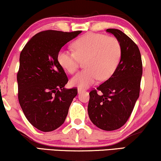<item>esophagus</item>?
I'll use <instances>...</instances> for the list:
<instances>
[{
  "label": "esophagus",
  "instance_id": "1",
  "mask_svg": "<svg viewBox=\"0 0 161 161\" xmlns=\"http://www.w3.org/2000/svg\"><path fill=\"white\" fill-rule=\"evenodd\" d=\"M84 92V89H81V88H78V92L79 94L80 93H81V92Z\"/></svg>",
  "mask_w": 161,
  "mask_h": 161
}]
</instances>
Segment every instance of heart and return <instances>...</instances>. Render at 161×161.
<instances>
[{
    "mask_svg": "<svg viewBox=\"0 0 161 161\" xmlns=\"http://www.w3.org/2000/svg\"><path fill=\"white\" fill-rule=\"evenodd\" d=\"M74 52L61 50L58 61L64 69L73 74L84 61L86 69L71 79V84L79 88H86L96 82L108 79L119 62L121 45L113 36L89 34L81 36L72 45Z\"/></svg>",
    "mask_w": 161,
    "mask_h": 161,
    "instance_id": "heart-1",
    "label": "heart"
}]
</instances>
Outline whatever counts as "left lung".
<instances>
[{
    "instance_id": "left-lung-1",
    "label": "left lung",
    "mask_w": 161,
    "mask_h": 161,
    "mask_svg": "<svg viewBox=\"0 0 161 161\" xmlns=\"http://www.w3.org/2000/svg\"><path fill=\"white\" fill-rule=\"evenodd\" d=\"M106 31L119 42L120 61L111 78L89 92L88 114L94 125L111 131L122 127L131 115L139 97L142 61L138 46L125 33L114 28Z\"/></svg>"
}]
</instances>
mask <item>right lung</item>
<instances>
[{
    "label": "right lung",
    "mask_w": 161,
    "mask_h": 161,
    "mask_svg": "<svg viewBox=\"0 0 161 161\" xmlns=\"http://www.w3.org/2000/svg\"><path fill=\"white\" fill-rule=\"evenodd\" d=\"M80 33L44 31L34 35L20 53L17 75L19 103L28 122L39 130L50 132L60 127L78 94L76 88H64L68 78L58 54Z\"/></svg>",
    "instance_id": "1"
}]
</instances>
